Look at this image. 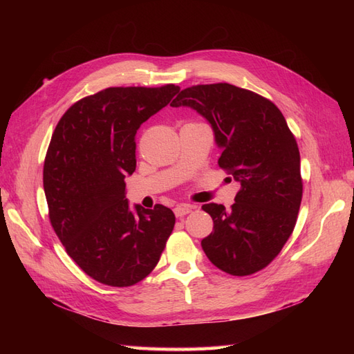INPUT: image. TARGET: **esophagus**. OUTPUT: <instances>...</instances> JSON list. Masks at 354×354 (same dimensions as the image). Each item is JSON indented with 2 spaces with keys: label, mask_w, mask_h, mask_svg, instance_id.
Masks as SVG:
<instances>
[{
  "label": "esophagus",
  "mask_w": 354,
  "mask_h": 354,
  "mask_svg": "<svg viewBox=\"0 0 354 354\" xmlns=\"http://www.w3.org/2000/svg\"><path fill=\"white\" fill-rule=\"evenodd\" d=\"M189 212H192V207L190 205H177L174 208L176 217H183V216H186V214H189Z\"/></svg>",
  "instance_id": "esophagus-1"
}]
</instances>
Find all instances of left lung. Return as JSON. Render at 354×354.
<instances>
[{
	"mask_svg": "<svg viewBox=\"0 0 354 354\" xmlns=\"http://www.w3.org/2000/svg\"><path fill=\"white\" fill-rule=\"evenodd\" d=\"M173 108L189 106L211 124L223 149L218 165L241 189L226 209L205 203L214 227L201 245L209 261L233 276L269 266L295 227L303 198L299 151L277 106L227 82L181 90Z\"/></svg>",
	"mask_w": 354,
	"mask_h": 354,
	"instance_id": "obj_1",
	"label": "left lung"
}]
</instances>
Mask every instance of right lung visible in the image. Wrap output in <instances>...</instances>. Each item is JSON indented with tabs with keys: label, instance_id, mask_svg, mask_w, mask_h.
Segmentation results:
<instances>
[{
	"label": "right lung",
	"instance_id": "add662e5",
	"mask_svg": "<svg viewBox=\"0 0 354 354\" xmlns=\"http://www.w3.org/2000/svg\"><path fill=\"white\" fill-rule=\"evenodd\" d=\"M178 91L104 88L73 103L51 136L42 173L50 223L71 259L103 285L143 281L174 229L164 205L128 208L125 177L136 171L137 130Z\"/></svg>",
	"mask_w": 354,
	"mask_h": 354
}]
</instances>
